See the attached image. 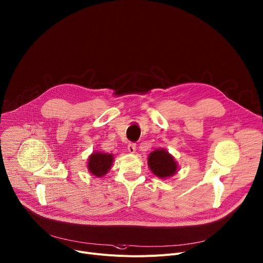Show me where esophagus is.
Segmentation results:
<instances>
[{"instance_id":"esophagus-1","label":"esophagus","mask_w":263,"mask_h":263,"mask_svg":"<svg viewBox=\"0 0 263 263\" xmlns=\"http://www.w3.org/2000/svg\"><path fill=\"white\" fill-rule=\"evenodd\" d=\"M128 151L130 152V153H135V151H136V145L135 144H129L128 145Z\"/></svg>"}]
</instances>
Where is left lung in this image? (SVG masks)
<instances>
[{
	"label": "left lung",
	"mask_w": 263,
	"mask_h": 263,
	"mask_svg": "<svg viewBox=\"0 0 263 263\" xmlns=\"http://www.w3.org/2000/svg\"><path fill=\"white\" fill-rule=\"evenodd\" d=\"M148 166L152 173L160 179L171 178L178 171L177 161L164 148L156 149L149 154Z\"/></svg>",
	"instance_id": "obj_1"
}]
</instances>
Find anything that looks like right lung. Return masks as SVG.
Wrapping results in <instances>:
<instances>
[{
	"label": "right lung",
	"mask_w": 263,
	"mask_h": 263,
	"mask_svg": "<svg viewBox=\"0 0 263 263\" xmlns=\"http://www.w3.org/2000/svg\"><path fill=\"white\" fill-rule=\"evenodd\" d=\"M113 160L114 156L112 154L95 151L88 157V171L93 176L101 178L110 171Z\"/></svg>",
	"instance_id": "right-lung-1"
}]
</instances>
